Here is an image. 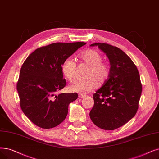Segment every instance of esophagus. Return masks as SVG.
I'll return each instance as SVG.
<instances>
[{"mask_svg": "<svg viewBox=\"0 0 159 159\" xmlns=\"http://www.w3.org/2000/svg\"><path fill=\"white\" fill-rule=\"evenodd\" d=\"M78 96H79V97L81 98H84V97H86V95H85V94H80L78 95Z\"/></svg>", "mask_w": 159, "mask_h": 159, "instance_id": "34e87169", "label": "esophagus"}]
</instances>
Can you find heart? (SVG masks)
<instances>
[{"label": "heart", "instance_id": "heart-1", "mask_svg": "<svg viewBox=\"0 0 159 159\" xmlns=\"http://www.w3.org/2000/svg\"><path fill=\"white\" fill-rule=\"evenodd\" d=\"M80 57L84 63L90 66L87 75V78L89 79L74 82L70 86L69 89L72 92L84 94L96 89L98 82L102 84L107 80L110 74V66L107 63L102 61V56L94 49L84 51L80 53ZM75 62L71 57L66 59L62 63V73L69 81H72L75 80Z\"/></svg>", "mask_w": 159, "mask_h": 159}]
</instances>
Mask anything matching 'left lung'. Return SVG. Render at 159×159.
Listing matches in <instances>:
<instances>
[{
    "label": "left lung",
    "instance_id": "left-lung-1",
    "mask_svg": "<svg viewBox=\"0 0 159 159\" xmlns=\"http://www.w3.org/2000/svg\"><path fill=\"white\" fill-rule=\"evenodd\" d=\"M110 62L107 80L93 94L94 106L89 116L98 127L113 130L126 124L138 109L142 85L136 66L119 48L104 43H94Z\"/></svg>",
    "mask_w": 159,
    "mask_h": 159
}]
</instances>
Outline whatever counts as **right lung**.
Returning <instances> with one entry per match:
<instances>
[{"mask_svg":"<svg viewBox=\"0 0 159 159\" xmlns=\"http://www.w3.org/2000/svg\"><path fill=\"white\" fill-rule=\"evenodd\" d=\"M85 42H57L36 49L23 62L17 90L21 108L30 121L40 128L55 127L64 120L68 105L78 94H55L66 85L61 65Z\"/></svg>","mask_w":159,"mask_h":159,"instance_id":"obj_1","label":"right lung"}]
</instances>
